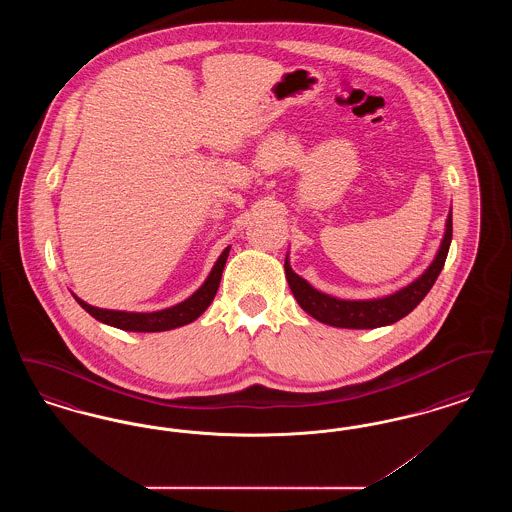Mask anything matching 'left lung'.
I'll use <instances>...</instances> for the list:
<instances>
[{"instance_id":"8db88e82","label":"left lung","mask_w":512,"mask_h":512,"mask_svg":"<svg viewBox=\"0 0 512 512\" xmlns=\"http://www.w3.org/2000/svg\"><path fill=\"white\" fill-rule=\"evenodd\" d=\"M451 236H453V220L449 215L447 230H445V236H443V242H441L434 263L418 280H414L413 284H409L407 288H403L399 292L391 293L388 297H382V299L343 301V299L330 297L326 293L317 292L313 286H309L301 276H297L293 272L288 259L284 263L286 278H288L293 297L297 299L301 309L324 324L338 326V328H357V330L388 326V324L397 322L399 318L407 317L414 307L426 297V293L432 290L434 282L438 280L441 268L445 265L449 245H451Z\"/></svg>"}]
</instances>
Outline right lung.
Returning <instances> with one entry per match:
<instances>
[{
  "label": "right lung",
  "mask_w": 512,
  "mask_h": 512,
  "mask_svg": "<svg viewBox=\"0 0 512 512\" xmlns=\"http://www.w3.org/2000/svg\"><path fill=\"white\" fill-rule=\"evenodd\" d=\"M226 257H228V249H224V253L220 255L219 261L215 263V267L211 270L209 278L205 280V284L197 290V292L174 305L171 309L165 311H157V313H124V311H107V309H98L92 307L88 303H84L82 299L76 297V301L82 305V309H86L94 318H98L105 324H111L115 328L128 330V332H165L172 330L178 326H184L188 322H194L215 299V293L219 290L220 276L226 265Z\"/></svg>",
  "instance_id": "obj_1"
}]
</instances>
